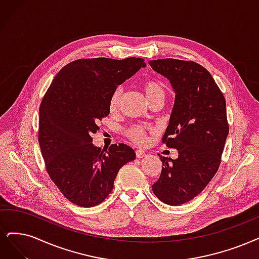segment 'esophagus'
Masks as SVG:
<instances>
[{
    "mask_svg": "<svg viewBox=\"0 0 259 259\" xmlns=\"http://www.w3.org/2000/svg\"><path fill=\"white\" fill-rule=\"evenodd\" d=\"M145 156H146V152L144 150H142V149L137 150V158H143Z\"/></svg>",
    "mask_w": 259,
    "mask_h": 259,
    "instance_id": "1",
    "label": "esophagus"
}]
</instances>
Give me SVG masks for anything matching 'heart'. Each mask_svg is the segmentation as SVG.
I'll use <instances>...</instances> for the list:
<instances>
[{
  "instance_id": "b5f03b06",
  "label": "heart",
  "mask_w": 259,
  "mask_h": 259,
  "mask_svg": "<svg viewBox=\"0 0 259 259\" xmlns=\"http://www.w3.org/2000/svg\"><path fill=\"white\" fill-rule=\"evenodd\" d=\"M141 88H142L143 92H144L148 101L154 99V98H157V97H164L165 96V91H164L163 85L157 81L148 80V81L143 82ZM121 97H122L121 88L115 89L111 95L110 102H109V107H110L111 111L114 112L119 108ZM146 133H147V129L145 127L137 124V126H133L128 130L127 135L132 141L140 143V144H144V143H146V141H147Z\"/></svg>"
}]
</instances>
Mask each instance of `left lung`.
Instances as JSON below:
<instances>
[{"label":"left lung","instance_id":"left-lung-1","mask_svg":"<svg viewBox=\"0 0 259 259\" xmlns=\"http://www.w3.org/2000/svg\"><path fill=\"white\" fill-rule=\"evenodd\" d=\"M175 93L163 142L178 150V158L160 156L162 170L152 192L170 206L198 195L219 168L228 136L226 101L212 75L194 62L163 59L150 61Z\"/></svg>","mask_w":259,"mask_h":259}]
</instances>
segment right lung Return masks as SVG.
I'll use <instances>...</instances> for the list:
<instances>
[{"mask_svg":"<svg viewBox=\"0 0 259 259\" xmlns=\"http://www.w3.org/2000/svg\"><path fill=\"white\" fill-rule=\"evenodd\" d=\"M140 57L74 61L59 71L39 108V146L50 178L71 203L94 207L111 193L118 170L136 159L126 144L108 154L93 144L117 86L145 68Z\"/></svg>","mask_w":259,"mask_h":259,"instance_id":"add662e5","label":"right lung"}]
</instances>
